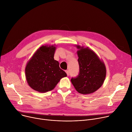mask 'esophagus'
<instances>
[{
	"mask_svg": "<svg viewBox=\"0 0 132 132\" xmlns=\"http://www.w3.org/2000/svg\"><path fill=\"white\" fill-rule=\"evenodd\" d=\"M65 71H66V74H67V76H68V75H69V71L67 70H66Z\"/></svg>",
	"mask_w": 132,
	"mask_h": 132,
	"instance_id": "1",
	"label": "esophagus"
}]
</instances>
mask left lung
Returning a JSON list of instances; mask_svg holds the SVG:
<instances>
[{
    "label": "left lung",
    "mask_w": 132,
    "mask_h": 132,
    "mask_svg": "<svg viewBox=\"0 0 132 132\" xmlns=\"http://www.w3.org/2000/svg\"><path fill=\"white\" fill-rule=\"evenodd\" d=\"M79 73L71 79L76 90L82 94L93 93L99 89L104 81L106 69L98 56L88 47L77 46Z\"/></svg>",
    "instance_id": "8db88e82"
}]
</instances>
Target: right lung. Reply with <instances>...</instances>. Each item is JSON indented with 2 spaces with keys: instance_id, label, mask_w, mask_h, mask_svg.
Listing matches in <instances>:
<instances>
[{
  "instance_id": "obj_1",
  "label": "right lung",
  "mask_w": 132,
  "mask_h": 132,
  "mask_svg": "<svg viewBox=\"0 0 132 132\" xmlns=\"http://www.w3.org/2000/svg\"><path fill=\"white\" fill-rule=\"evenodd\" d=\"M56 47L42 46L27 63L25 74L29 86L40 93L53 89L66 73L61 69L54 56Z\"/></svg>"
}]
</instances>
